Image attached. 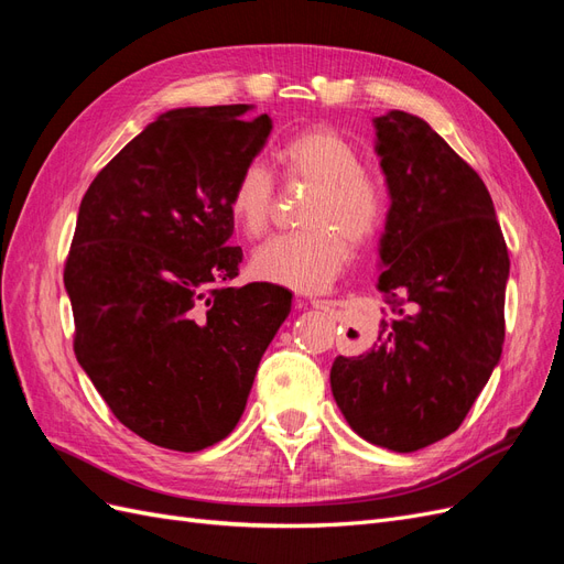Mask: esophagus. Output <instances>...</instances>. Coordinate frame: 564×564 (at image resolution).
I'll return each instance as SVG.
<instances>
[{
  "mask_svg": "<svg viewBox=\"0 0 564 564\" xmlns=\"http://www.w3.org/2000/svg\"><path fill=\"white\" fill-rule=\"evenodd\" d=\"M308 303L317 311H329V301H324V299H311Z\"/></svg>",
  "mask_w": 564,
  "mask_h": 564,
  "instance_id": "esophagus-1",
  "label": "esophagus"
}]
</instances>
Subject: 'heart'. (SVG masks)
<instances>
[{
    "instance_id": "1",
    "label": "heart",
    "mask_w": 564,
    "mask_h": 564,
    "mask_svg": "<svg viewBox=\"0 0 564 564\" xmlns=\"http://www.w3.org/2000/svg\"><path fill=\"white\" fill-rule=\"evenodd\" d=\"M272 162L286 181L315 185L303 209L308 230L272 237L256 249L251 268L268 282L296 292H324L346 268L350 247L379 230L388 209V187L381 174L360 166L350 141L327 127L299 131L284 141ZM275 181L261 162L247 164L228 195V212L247 237H261L270 226Z\"/></svg>"
}]
</instances>
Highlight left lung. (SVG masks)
<instances>
[{"label": "left lung", "instance_id": "8db88e82", "mask_svg": "<svg viewBox=\"0 0 564 564\" xmlns=\"http://www.w3.org/2000/svg\"><path fill=\"white\" fill-rule=\"evenodd\" d=\"M390 209L373 348L338 355L332 392L371 445L416 452L452 435L499 365L510 259L487 185L421 117L373 119Z\"/></svg>", "mask_w": 564, "mask_h": 564}]
</instances>
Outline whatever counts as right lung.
<instances>
[{
    "label": "right lung",
    "mask_w": 564,
    "mask_h": 564,
    "mask_svg": "<svg viewBox=\"0 0 564 564\" xmlns=\"http://www.w3.org/2000/svg\"><path fill=\"white\" fill-rule=\"evenodd\" d=\"M249 106L160 115L82 197L65 261L75 355L129 431L199 452L240 421L256 369L292 311L280 284L230 286L235 178L265 145Z\"/></svg>",
    "instance_id": "right-lung-1"
}]
</instances>
